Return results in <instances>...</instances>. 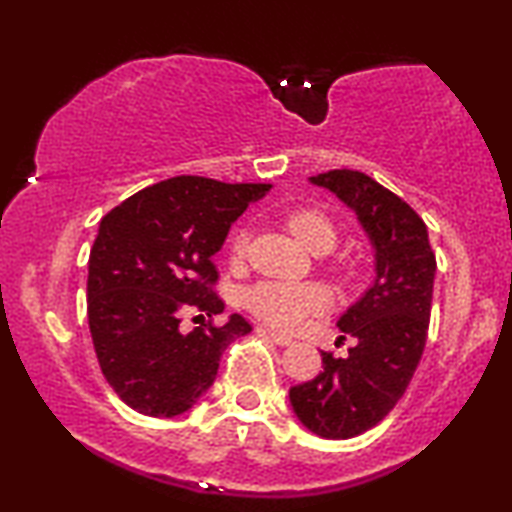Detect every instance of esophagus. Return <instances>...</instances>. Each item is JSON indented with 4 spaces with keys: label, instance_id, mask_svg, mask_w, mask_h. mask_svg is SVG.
Segmentation results:
<instances>
[{
    "label": "esophagus",
    "instance_id": "obj_1",
    "mask_svg": "<svg viewBox=\"0 0 512 512\" xmlns=\"http://www.w3.org/2000/svg\"><path fill=\"white\" fill-rule=\"evenodd\" d=\"M268 335L272 340L277 342L279 347H289V345H293V340L289 338V335H282V333H277V331H268Z\"/></svg>",
    "mask_w": 512,
    "mask_h": 512
}]
</instances>
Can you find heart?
Masks as SVG:
<instances>
[{
	"label": "heart",
	"mask_w": 512,
	"mask_h": 512,
	"mask_svg": "<svg viewBox=\"0 0 512 512\" xmlns=\"http://www.w3.org/2000/svg\"><path fill=\"white\" fill-rule=\"evenodd\" d=\"M286 226L314 254H328L338 242V230L326 214L317 209H296L286 216ZM249 249V233L237 230L230 240V254L240 261ZM247 307L256 317L282 331H296L310 317L331 307V293L321 284L261 282L247 291Z\"/></svg>",
	"instance_id": "1"
}]
</instances>
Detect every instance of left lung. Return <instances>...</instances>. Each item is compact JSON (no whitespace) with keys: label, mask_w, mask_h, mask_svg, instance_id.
<instances>
[{"label":"left lung","mask_w":512,"mask_h":512,"mask_svg":"<svg viewBox=\"0 0 512 512\" xmlns=\"http://www.w3.org/2000/svg\"><path fill=\"white\" fill-rule=\"evenodd\" d=\"M310 184L352 209L375 258L373 284L338 319L340 338H354L347 356L321 352L324 370L289 389L305 429L347 440L380 424L415 375L429 331L436 256L415 209L368 174L331 170Z\"/></svg>","instance_id":"obj_1"}]
</instances>
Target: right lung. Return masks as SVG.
<instances>
[{"label": "right lung", "mask_w": 512, "mask_h": 512, "mask_svg": "<svg viewBox=\"0 0 512 512\" xmlns=\"http://www.w3.org/2000/svg\"><path fill=\"white\" fill-rule=\"evenodd\" d=\"M270 184L174 177L130 195L100 221L88 258V326L102 375L146 417H177L212 387L223 349L251 331L230 314L223 326L181 331V314L212 319V258L228 230Z\"/></svg>", "instance_id": "add662e5"}]
</instances>
